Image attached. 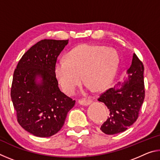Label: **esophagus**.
<instances>
[{"instance_id": "34e87169", "label": "esophagus", "mask_w": 160, "mask_h": 160, "mask_svg": "<svg viewBox=\"0 0 160 160\" xmlns=\"http://www.w3.org/2000/svg\"><path fill=\"white\" fill-rule=\"evenodd\" d=\"M79 104L81 106H88L92 103V100L90 99H80L78 101Z\"/></svg>"}]
</instances>
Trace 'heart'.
Instances as JSON below:
<instances>
[{
  "instance_id": "b5f03b06",
  "label": "heart",
  "mask_w": 160,
  "mask_h": 160,
  "mask_svg": "<svg viewBox=\"0 0 160 160\" xmlns=\"http://www.w3.org/2000/svg\"><path fill=\"white\" fill-rule=\"evenodd\" d=\"M119 56L116 51L104 46L82 44L70 50L67 59H58L54 73L65 92L73 94L84 79L90 90L100 91L110 85L117 72Z\"/></svg>"
}]
</instances>
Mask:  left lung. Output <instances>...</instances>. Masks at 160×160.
I'll list each match as a JSON object with an SVG mask.
<instances>
[{
	"label": "left lung",
	"mask_w": 160,
	"mask_h": 160,
	"mask_svg": "<svg viewBox=\"0 0 160 160\" xmlns=\"http://www.w3.org/2000/svg\"><path fill=\"white\" fill-rule=\"evenodd\" d=\"M143 72L142 63L133 53L132 63L126 72L128 76L100 95L98 101L104 103L110 112L100 128L105 134L122 132L137 120L145 98Z\"/></svg>",
	"instance_id": "obj_1"
}]
</instances>
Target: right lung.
<instances>
[{
	"label": "right lung",
	"instance_id": "right-lung-1",
	"mask_svg": "<svg viewBox=\"0 0 160 160\" xmlns=\"http://www.w3.org/2000/svg\"><path fill=\"white\" fill-rule=\"evenodd\" d=\"M68 40L44 39L29 48L13 74L11 99L18 121L37 137L52 136L60 131L75 101L62 92L54 64Z\"/></svg>",
	"mask_w": 160,
	"mask_h": 160
}]
</instances>
